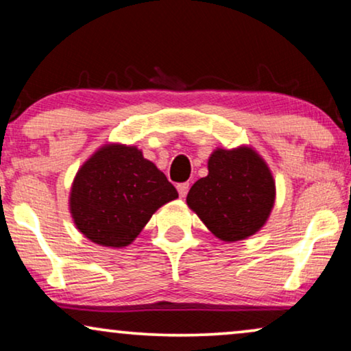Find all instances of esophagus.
<instances>
[{
	"instance_id": "esophagus-1",
	"label": "esophagus",
	"mask_w": 351,
	"mask_h": 351,
	"mask_svg": "<svg viewBox=\"0 0 351 351\" xmlns=\"http://www.w3.org/2000/svg\"><path fill=\"white\" fill-rule=\"evenodd\" d=\"M189 189H190L189 182H184V184H179V185H177V191H179L180 198H185L186 193H189Z\"/></svg>"
}]
</instances>
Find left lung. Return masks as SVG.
<instances>
[{
	"instance_id": "left-lung-1",
	"label": "left lung",
	"mask_w": 351,
	"mask_h": 351,
	"mask_svg": "<svg viewBox=\"0 0 351 351\" xmlns=\"http://www.w3.org/2000/svg\"><path fill=\"white\" fill-rule=\"evenodd\" d=\"M209 174L195 182L186 204L222 241H241L258 232L275 204V182L252 148H217Z\"/></svg>"
}]
</instances>
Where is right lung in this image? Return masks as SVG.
I'll use <instances>...</instances> for the list:
<instances>
[{"label":"right lung","instance_id":"obj_1","mask_svg":"<svg viewBox=\"0 0 351 351\" xmlns=\"http://www.w3.org/2000/svg\"><path fill=\"white\" fill-rule=\"evenodd\" d=\"M179 193L136 147L112 143L81 166L70 193L76 228L90 241L124 247L142 232L158 208Z\"/></svg>","mask_w":351,"mask_h":351}]
</instances>
